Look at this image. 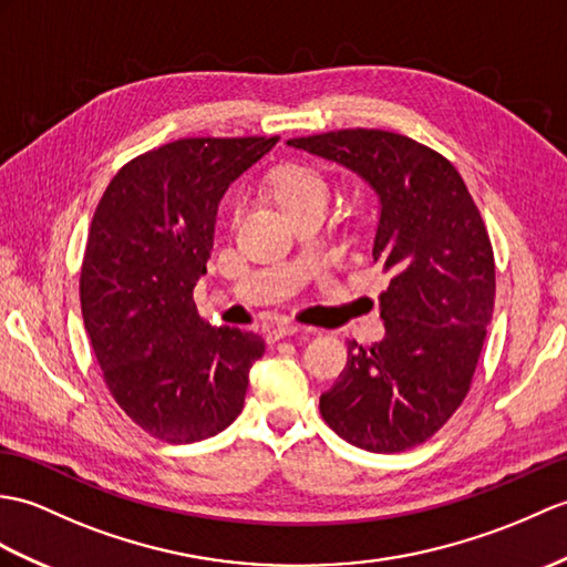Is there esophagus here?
Listing matches in <instances>:
<instances>
[{"label":"esophagus","mask_w":567,"mask_h":567,"mask_svg":"<svg viewBox=\"0 0 567 567\" xmlns=\"http://www.w3.org/2000/svg\"><path fill=\"white\" fill-rule=\"evenodd\" d=\"M301 331V326L295 323V321H280L278 326H272L268 331V338L270 340H280V338H287V336H295Z\"/></svg>","instance_id":"esophagus-1"}]
</instances>
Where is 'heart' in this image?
Listing matches in <instances>:
<instances>
[{"instance_id": "heart-1", "label": "heart", "mask_w": 567, "mask_h": 567, "mask_svg": "<svg viewBox=\"0 0 567 567\" xmlns=\"http://www.w3.org/2000/svg\"><path fill=\"white\" fill-rule=\"evenodd\" d=\"M270 190L287 215L305 207H323L328 200V178L321 168L301 162L280 164L270 171Z\"/></svg>"}]
</instances>
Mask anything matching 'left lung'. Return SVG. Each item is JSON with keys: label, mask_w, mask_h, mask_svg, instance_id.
I'll return each instance as SVG.
<instances>
[{"label": "left lung", "mask_w": 567, "mask_h": 567, "mask_svg": "<svg viewBox=\"0 0 567 567\" xmlns=\"http://www.w3.org/2000/svg\"><path fill=\"white\" fill-rule=\"evenodd\" d=\"M362 176L379 195L374 262L391 272L379 297L386 336L348 343V364L321 393L336 434L367 452L423 444L471 389L495 307V258L464 178L442 154L386 130L287 140Z\"/></svg>", "instance_id": "obj_1"}]
</instances>
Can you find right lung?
Segmentation results:
<instances>
[{
	"label": "right lung",
	"instance_id": "1",
	"mask_svg": "<svg viewBox=\"0 0 567 567\" xmlns=\"http://www.w3.org/2000/svg\"><path fill=\"white\" fill-rule=\"evenodd\" d=\"M278 137H186L127 162L91 219L84 326L115 403L152 437L190 444L241 413L260 336L209 326L193 301L221 195Z\"/></svg>",
	"mask_w": 567,
	"mask_h": 567
}]
</instances>
